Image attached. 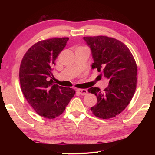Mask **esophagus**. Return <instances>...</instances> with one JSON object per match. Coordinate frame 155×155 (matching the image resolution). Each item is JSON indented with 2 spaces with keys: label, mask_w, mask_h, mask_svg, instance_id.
<instances>
[{
  "label": "esophagus",
  "mask_w": 155,
  "mask_h": 155,
  "mask_svg": "<svg viewBox=\"0 0 155 155\" xmlns=\"http://www.w3.org/2000/svg\"><path fill=\"white\" fill-rule=\"evenodd\" d=\"M77 92L81 95H86L88 93V91L85 89H78L77 90Z\"/></svg>",
  "instance_id": "esophagus-1"
}]
</instances>
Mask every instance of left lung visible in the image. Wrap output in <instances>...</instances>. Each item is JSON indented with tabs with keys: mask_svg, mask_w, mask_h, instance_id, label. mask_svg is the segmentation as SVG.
Segmentation results:
<instances>
[{
	"mask_svg": "<svg viewBox=\"0 0 155 155\" xmlns=\"http://www.w3.org/2000/svg\"><path fill=\"white\" fill-rule=\"evenodd\" d=\"M90 47L94 63L101 75L109 80L108 87L102 91L90 87L97 103L91 108L95 116L109 119L120 114L128 106L137 85V65L130 50L122 41L107 36L84 37Z\"/></svg>",
	"mask_w": 155,
	"mask_h": 155,
	"instance_id": "obj_1",
	"label": "left lung"
}]
</instances>
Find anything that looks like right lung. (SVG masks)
I'll return each instance as SVG.
<instances>
[{
    "label": "right lung",
    "mask_w": 155,
    "mask_h": 155,
    "mask_svg": "<svg viewBox=\"0 0 155 155\" xmlns=\"http://www.w3.org/2000/svg\"><path fill=\"white\" fill-rule=\"evenodd\" d=\"M68 40L52 38L38 41L28 50L21 61V90L37 114L45 118L53 119L61 115L75 94L73 89L49 80L54 61Z\"/></svg>",
    "instance_id": "add662e5"
}]
</instances>
